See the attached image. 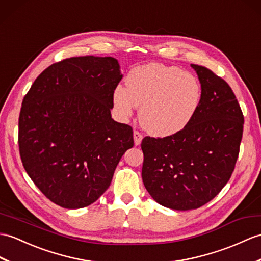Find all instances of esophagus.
Instances as JSON below:
<instances>
[{"label": "esophagus", "mask_w": 261, "mask_h": 261, "mask_svg": "<svg viewBox=\"0 0 261 261\" xmlns=\"http://www.w3.org/2000/svg\"><path fill=\"white\" fill-rule=\"evenodd\" d=\"M142 135L140 132H138V131H133V139H135V144L136 145H139L141 143V141H142Z\"/></svg>", "instance_id": "1"}]
</instances>
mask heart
Masks as SVG:
<instances>
[{
    "label": "heart",
    "instance_id": "b5f03b06",
    "mask_svg": "<svg viewBox=\"0 0 261 261\" xmlns=\"http://www.w3.org/2000/svg\"><path fill=\"white\" fill-rule=\"evenodd\" d=\"M202 90L198 79L178 66L149 63L132 69L125 88L113 91V105L126 119L137 107L145 131L155 137H170L191 122L201 103Z\"/></svg>",
    "mask_w": 261,
    "mask_h": 261
}]
</instances>
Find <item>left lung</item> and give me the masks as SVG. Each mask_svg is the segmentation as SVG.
I'll use <instances>...</instances> for the list:
<instances>
[{"label": "left lung", "mask_w": 261, "mask_h": 261, "mask_svg": "<svg viewBox=\"0 0 261 261\" xmlns=\"http://www.w3.org/2000/svg\"><path fill=\"white\" fill-rule=\"evenodd\" d=\"M201 84L196 116L166 138L145 137L142 180L156 202L173 210L197 209L227 185L238 159L244 116L228 83L213 71L191 64Z\"/></svg>", "instance_id": "1"}]
</instances>
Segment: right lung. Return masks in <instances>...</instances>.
Listing matches in <instances>:
<instances>
[{
  "label": "right lung",
  "mask_w": 261,
  "mask_h": 261,
  "mask_svg": "<svg viewBox=\"0 0 261 261\" xmlns=\"http://www.w3.org/2000/svg\"><path fill=\"white\" fill-rule=\"evenodd\" d=\"M122 76L114 58H70L45 69L24 96L21 160L52 202L79 209L96 201L133 147L131 126L111 118Z\"/></svg>",
  "instance_id": "add662e5"
}]
</instances>
